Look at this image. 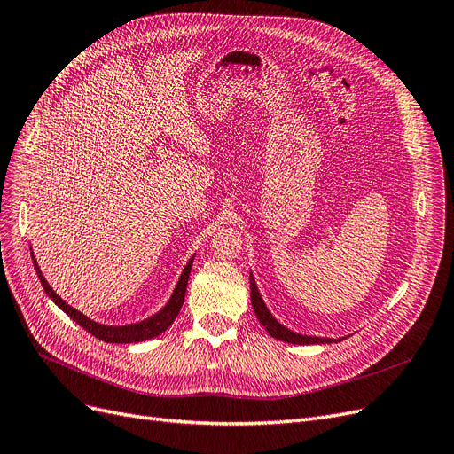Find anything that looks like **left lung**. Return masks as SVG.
I'll use <instances>...</instances> for the list:
<instances>
[{"mask_svg":"<svg viewBox=\"0 0 454 454\" xmlns=\"http://www.w3.org/2000/svg\"><path fill=\"white\" fill-rule=\"evenodd\" d=\"M250 301H252V308L255 317L258 321L265 326L267 333L276 340L286 341V343H293V345H321V343H338L343 341L345 338H338V340H332V338H317V336H306V333H297L289 328H286L284 325H280L272 317V313L269 311V308L265 306L262 294L258 291V286H255L254 276L250 274Z\"/></svg>","mask_w":454,"mask_h":454,"instance_id":"8db88e82","label":"left lung"}]
</instances>
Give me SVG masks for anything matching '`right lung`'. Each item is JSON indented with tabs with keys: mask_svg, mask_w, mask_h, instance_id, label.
Instances as JSON below:
<instances>
[{
	"mask_svg": "<svg viewBox=\"0 0 454 454\" xmlns=\"http://www.w3.org/2000/svg\"><path fill=\"white\" fill-rule=\"evenodd\" d=\"M31 258H33V265H35V270L38 274V278H41V284L46 291L48 297L61 308L70 319H74L77 325H80L82 328H85L89 333H92L94 338L102 340L106 343H139V341H146V340H152L155 336H160V333H163L172 323L174 319L178 317V313L184 306V301H185V291H187V282H189V274H191V267H192V260L194 255H191V260L187 262V265L184 267L182 270V276L178 284H176L172 294L168 302L157 311L153 313L152 317L145 319V321H139V323H131V325H121V326H111V325H102V323H96L92 319H89L87 315H83L82 311H77L75 308H72L70 304H67L59 294L50 287L48 280L44 278V274L41 270V267H38L35 255L31 252Z\"/></svg>",
	"mask_w": 454,
	"mask_h": 454,
	"instance_id": "1",
	"label": "right lung"
}]
</instances>
